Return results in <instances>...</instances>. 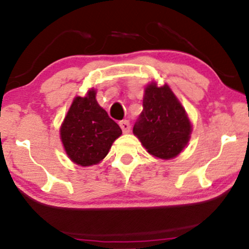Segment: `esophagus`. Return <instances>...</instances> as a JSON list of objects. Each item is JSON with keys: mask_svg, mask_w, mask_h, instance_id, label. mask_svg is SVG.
Here are the masks:
<instances>
[{"mask_svg": "<svg viewBox=\"0 0 249 249\" xmlns=\"http://www.w3.org/2000/svg\"><path fill=\"white\" fill-rule=\"evenodd\" d=\"M119 125L120 128L122 129V131H124V133H127L130 131V124L128 120H122L119 122Z\"/></svg>", "mask_w": 249, "mask_h": 249, "instance_id": "esophagus-1", "label": "esophagus"}]
</instances>
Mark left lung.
<instances>
[{
  "label": "left lung",
  "mask_w": 249,
  "mask_h": 249,
  "mask_svg": "<svg viewBox=\"0 0 249 249\" xmlns=\"http://www.w3.org/2000/svg\"><path fill=\"white\" fill-rule=\"evenodd\" d=\"M142 107V112L133 125L135 136L157 158L178 156L188 143L191 124L170 88L151 82L144 89Z\"/></svg>",
  "instance_id": "8db88e82"
}]
</instances>
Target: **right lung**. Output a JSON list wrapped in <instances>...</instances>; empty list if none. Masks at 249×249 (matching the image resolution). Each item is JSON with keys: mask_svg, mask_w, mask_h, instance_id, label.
Returning a JSON list of instances; mask_svg holds the SVG:
<instances>
[{"mask_svg": "<svg viewBox=\"0 0 249 249\" xmlns=\"http://www.w3.org/2000/svg\"><path fill=\"white\" fill-rule=\"evenodd\" d=\"M121 133L117 122L95 100L93 89L85 98H74L60 129L68 157L83 167L100 162Z\"/></svg>", "mask_w": 249, "mask_h": 249, "instance_id": "right-lung-1", "label": "right lung"}]
</instances>
